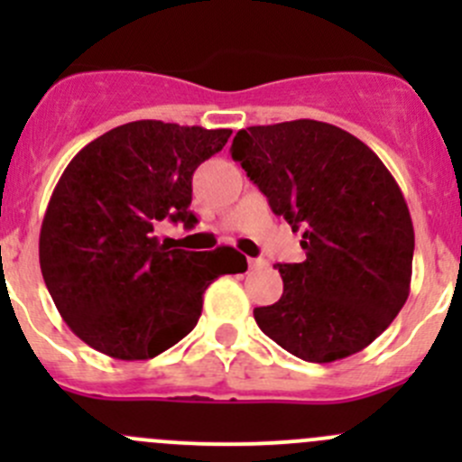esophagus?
<instances>
[{
  "instance_id": "34e87169",
  "label": "esophagus",
  "mask_w": 462,
  "mask_h": 462,
  "mask_svg": "<svg viewBox=\"0 0 462 462\" xmlns=\"http://www.w3.org/2000/svg\"><path fill=\"white\" fill-rule=\"evenodd\" d=\"M248 265H250V268H253V270L263 268V265H265V259H253V257H250V259H248Z\"/></svg>"
}]
</instances>
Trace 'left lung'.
<instances>
[{
    "label": "left lung",
    "instance_id": "left-lung-1",
    "mask_svg": "<svg viewBox=\"0 0 462 462\" xmlns=\"http://www.w3.org/2000/svg\"><path fill=\"white\" fill-rule=\"evenodd\" d=\"M230 153L306 250L277 265L283 295L254 309L259 328L306 362L360 353L411 286L413 223L391 171L360 138L309 118L241 129Z\"/></svg>",
    "mask_w": 462,
    "mask_h": 462
}]
</instances>
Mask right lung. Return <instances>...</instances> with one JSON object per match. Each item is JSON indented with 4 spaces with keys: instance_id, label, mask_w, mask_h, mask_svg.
Segmentation results:
<instances>
[{
    "instance_id": "right-lung-1",
    "label": "right lung",
    "mask_w": 462,
    "mask_h": 462,
    "mask_svg": "<svg viewBox=\"0 0 462 462\" xmlns=\"http://www.w3.org/2000/svg\"><path fill=\"white\" fill-rule=\"evenodd\" d=\"M232 129L136 120L102 134L60 176L40 230V268L69 328L116 360H149L197 326L203 292L245 273L230 245L165 248L162 218L194 227L192 174Z\"/></svg>"
}]
</instances>
